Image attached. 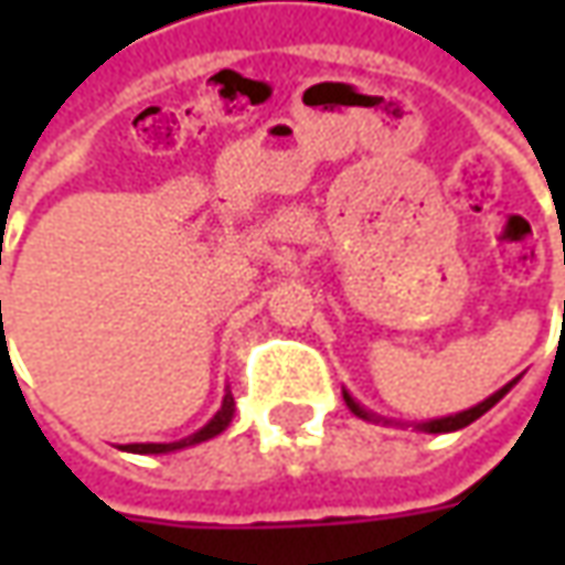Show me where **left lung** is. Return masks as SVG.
<instances>
[{
    "instance_id": "obj_1",
    "label": "left lung",
    "mask_w": 565,
    "mask_h": 565,
    "mask_svg": "<svg viewBox=\"0 0 565 565\" xmlns=\"http://www.w3.org/2000/svg\"><path fill=\"white\" fill-rule=\"evenodd\" d=\"M511 384H514V381H511ZM511 384H505L502 391H497V393H493V396H490V399H484V403H481V405H475V408H469V412H460V415L441 417V420H429V424H420V426H424L426 433H454V429H462V426H469V424H472V420H478V417L484 415V412H490V408H493V405H497L499 399H502V396H505V393L511 391ZM344 403L351 405V412H354V415L369 417L366 412H363V408H360V405H356L354 399L348 396V393H344Z\"/></svg>"
}]
</instances>
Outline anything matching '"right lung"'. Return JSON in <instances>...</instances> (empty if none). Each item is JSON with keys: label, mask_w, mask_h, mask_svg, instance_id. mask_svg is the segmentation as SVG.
<instances>
[{"label": "right lung", "mask_w": 565, "mask_h": 565, "mask_svg": "<svg viewBox=\"0 0 565 565\" xmlns=\"http://www.w3.org/2000/svg\"><path fill=\"white\" fill-rule=\"evenodd\" d=\"M230 420H233V396L226 393V396H223L221 412L214 415V420L202 426V429H199V433H193L190 438L169 441V445H127L124 450H129V454H166V450H178V448H186V445H199V441H205V438H214L217 433H223V429L230 426Z\"/></svg>", "instance_id": "1"}]
</instances>
